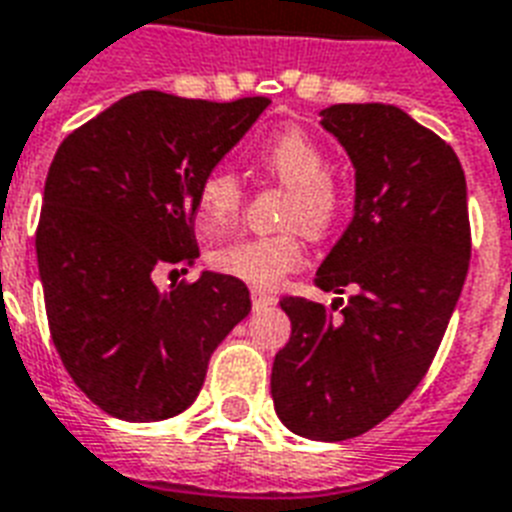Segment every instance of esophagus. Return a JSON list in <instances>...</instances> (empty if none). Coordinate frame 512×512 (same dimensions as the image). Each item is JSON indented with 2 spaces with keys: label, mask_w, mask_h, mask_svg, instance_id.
<instances>
[{
  "label": "esophagus",
  "mask_w": 512,
  "mask_h": 512,
  "mask_svg": "<svg viewBox=\"0 0 512 512\" xmlns=\"http://www.w3.org/2000/svg\"><path fill=\"white\" fill-rule=\"evenodd\" d=\"M271 305H276V295H273V292L252 289V308H255V311H263V308H271Z\"/></svg>",
  "instance_id": "esophagus-1"
}]
</instances>
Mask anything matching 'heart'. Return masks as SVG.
<instances>
[{
  "label": "heart",
  "mask_w": 512,
  "mask_h": 512,
  "mask_svg": "<svg viewBox=\"0 0 512 512\" xmlns=\"http://www.w3.org/2000/svg\"><path fill=\"white\" fill-rule=\"evenodd\" d=\"M257 164L273 180L289 188L284 225L303 228L308 236H324L342 212V185L329 172L327 151L303 130H284L257 148ZM244 191L239 177L225 167L209 172L196 193L199 231L217 236L241 215ZM303 236L297 231L276 236H244L225 241L209 252V265L223 276L239 279L255 289H273L289 271L303 263Z\"/></svg>",
  "instance_id": "obj_1"
}]
</instances>
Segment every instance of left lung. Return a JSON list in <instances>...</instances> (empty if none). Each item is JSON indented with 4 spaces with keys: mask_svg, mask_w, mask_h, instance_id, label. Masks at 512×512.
I'll return each instance as SVG.
<instances>
[{
    "mask_svg": "<svg viewBox=\"0 0 512 512\" xmlns=\"http://www.w3.org/2000/svg\"><path fill=\"white\" fill-rule=\"evenodd\" d=\"M321 116L356 167V207L316 287L350 295L281 300L292 335L271 396L292 433L345 441L396 412L436 358L468 276V188L452 146L401 108L337 103Z\"/></svg>",
    "mask_w": 512,
    "mask_h": 512,
    "instance_id": "left-lung-1",
    "label": "left lung"
}]
</instances>
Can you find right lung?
<instances>
[{
    "mask_svg": "<svg viewBox=\"0 0 512 512\" xmlns=\"http://www.w3.org/2000/svg\"><path fill=\"white\" fill-rule=\"evenodd\" d=\"M271 100L143 90L82 124L52 159L36 228L47 324L76 388L111 417L159 422L196 401L209 356L249 313L244 281L188 273L196 193Z\"/></svg>",
    "mask_w": 512,
    "mask_h": 512,
    "instance_id": "1",
    "label": "right lung"
}]
</instances>
